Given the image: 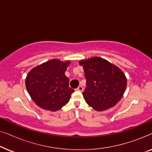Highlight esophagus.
<instances>
[{
  "mask_svg": "<svg viewBox=\"0 0 152 152\" xmlns=\"http://www.w3.org/2000/svg\"><path fill=\"white\" fill-rule=\"evenodd\" d=\"M77 91H84V88L82 86H79L78 88H77Z\"/></svg>",
  "mask_w": 152,
  "mask_h": 152,
  "instance_id": "1",
  "label": "esophagus"
}]
</instances>
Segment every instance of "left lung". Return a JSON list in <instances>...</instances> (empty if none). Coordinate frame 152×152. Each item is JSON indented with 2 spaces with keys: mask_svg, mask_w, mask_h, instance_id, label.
Masks as SVG:
<instances>
[{
  "mask_svg": "<svg viewBox=\"0 0 152 152\" xmlns=\"http://www.w3.org/2000/svg\"><path fill=\"white\" fill-rule=\"evenodd\" d=\"M80 64L83 66L86 78V87L82 95L86 103L97 111L114 107L126 87L123 72L99 57L80 61Z\"/></svg>",
  "mask_w": 152,
  "mask_h": 152,
  "instance_id": "left-lung-1",
  "label": "left lung"
}]
</instances>
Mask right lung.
<instances>
[{
    "mask_svg": "<svg viewBox=\"0 0 152 152\" xmlns=\"http://www.w3.org/2000/svg\"><path fill=\"white\" fill-rule=\"evenodd\" d=\"M70 61L52 59L33 68L26 85L32 100L43 109L56 111L70 100L74 90L69 87L65 72Z\"/></svg>",
    "mask_w": 152,
    "mask_h": 152,
    "instance_id": "obj_1",
    "label": "right lung"
}]
</instances>
